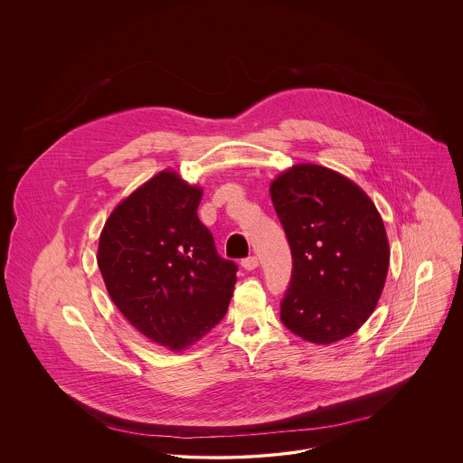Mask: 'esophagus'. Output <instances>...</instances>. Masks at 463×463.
<instances>
[{"mask_svg": "<svg viewBox=\"0 0 463 463\" xmlns=\"http://www.w3.org/2000/svg\"><path fill=\"white\" fill-rule=\"evenodd\" d=\"M241 265L246 269V270H253V269H257V267H259V259H257L255 255L246 257V259H242Z\"/></svg>", "mask_w": 463, "mask_h": 463, "instance_id": "obj_1", "label": "esophagus"}]
</instances>
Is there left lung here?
I'll return each mask as SVG.
<instances>
[{
  "label": "left lung",
  "instance_id": "obj_1",
  "mask_svg": "<svg viewBox=\"0 0 463 463\" xmlns=\"http://www.w3.org/2000/svg\"><path fill=\"white\" fill-rule=\"evenodd\" d=\"M293 269L281 300L288 330L333 344L370 317L389 270V241L373 201L317 165H297L270 185Z\"/></svg>",
  "mask_w": 463,
  "mask_h": 463
}]
</instances>
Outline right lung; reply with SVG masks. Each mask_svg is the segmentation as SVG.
<instances>
[{"label": "right lung", "mask_w": 463, "mask_h": 463, "mask_svg": "<svg viewBox=\"0 0 463 463\" xmlns=\"http://www.w3.org/2000/svg\"><path fill=\"white\" fill-rule=\"evenodd\" d=\"M201 189L161 172L121 201L99 241L112 302L156 344L182 351L215 328L238 265L222 259L198 219Z\"/></svg>", "instance_id": "obj_1"}]
</instances>
